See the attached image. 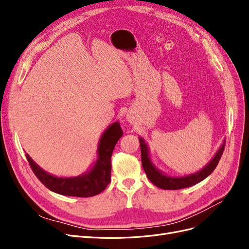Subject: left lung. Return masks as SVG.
<instances>
[{
    "label": "left lung",
    "mask_w": 249,
    "mask_h": 249,
    "mask_svg": "<svg viewBox=\"0 0 249 249\" xmlns=\"http://www.w3.org/2000/svg\"><path fill=\"white\" fill-rule=\"evenodd\" d=\"M139 142H140V148H141L142 167L146 173V177L154 185L164 190L183 189V188L190 187L201 182L202 179H205L214 171L218 163H219V160L222 156L224 146H225V140H224L213 159L211 160L208 163V165H206V166L201 170L185 177H169V176L164 175L162 171L156 168V166L153 164L152 160H150L149 158L148 146L146 145L145 141L142 138H139Z\"/></svg>",
    "instance_id": "obj_1"
}]
</instances>
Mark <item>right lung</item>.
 Here are the masks:
<instances>
[{
    "label": "right lung",
    "mask_w": 249,
    "mask_h": 249,
    "mask_svg": "<svg viewBox=\"0 0 249 249\" xmlns=\"http://www.w3.org/2000/svg\"><path fill=\"white\" fill-rule=\"evenodd\" d=\"M123 130L118 122L112 124L104 132L97 148V160L93 167L84 175L74 178H57L46 172L28 154L26 158L35 176L48 189L67 196L90 197L106 189L111 180V156Z\"/></svg>",
    "instance_id": "1"
}]
</instances>
